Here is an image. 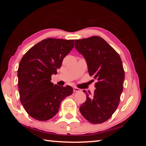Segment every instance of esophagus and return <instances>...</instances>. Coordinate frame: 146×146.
Listing matches in <instances>:
<instances>
[{
  "instance_id": "obj_1",
  "label": "esophagus",
  "mask_w": 146,
  "mask_h": 146,
  "mask_svg": "<svg viewBox=\"0 0 146 146\" xmlns=\"http://www.w3.org/2000/svg\"><path fill=\"white\" fill-rule=\"evenodd\" d=\"M81 91V90L80 89H79V88H73V91L74 92H79V91Z\"/></svg>"
}]
</instances>
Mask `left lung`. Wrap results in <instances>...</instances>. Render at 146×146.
<instances>
[{
	"instance_id": "8db88e82",
	"label": "left lung",
	"mask_w": 146,
	"mask_h": 146,
	"mask_svg": "<svg viewBox=\"0 0 146 146\" xmlns=\"http://www.w3.org/2000/svg\"><path fill=\"white\" fill-rule=\"evenodd\" d=\"M75 47L87 62L89 74L97 79L95 90L80 107V111L92 123L110 119L117 110L125 77L119 55L98 36L75 40ZM86 91H84V92Z\"/></svg>"
}]
</instances>
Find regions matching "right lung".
Segmentation results:
<instances>
[{"label":"right lung","mask_w":146,"mask_h":146,"mask_svg":"<svg viewBox=\"0 0 146 146\" xmlns=\"http://www.w3.org/2000/svg\"><path fill=\"white\" fill-rule=\"evenodd\" d=\"M74 40L48 38L39 42L24 54L19 63L20 100L34 119L46 121L58 113L60 103L72 94L70 86L53 85L51 75L74 47Z\"/></svg>","instance_id":"add662e5"}]
</instances>
